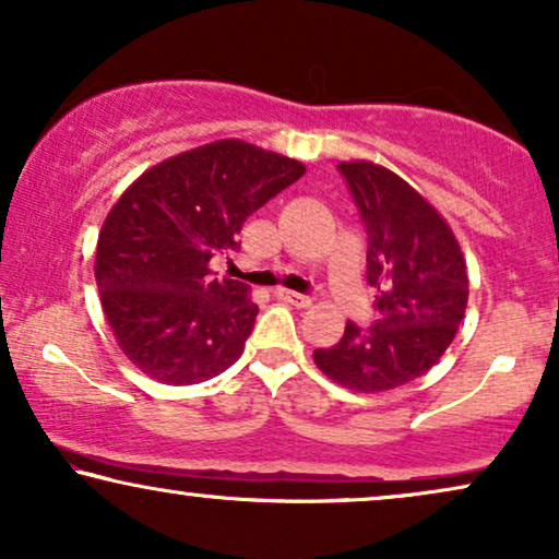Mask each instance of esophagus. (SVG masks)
I'll list each match as a JSON object with an SVG mask.
<instances>
[{
    "instance_id": "obj_1",
    "label": "esophagus",
    "mask_w": 559,
    "mask_h": 559,
    "mask_svg": "<svg viewBox=\"0 0 559 559\" xmlns=\"http://www.w3.org/2000/svg\"><path fill=\"white\" fill-rule=\"evenodd\" d=\"M275 296H278L281 301L292 304V307H296V309H307V307H311L309 296L296 294V292H288V288H278V292H275Z\"/></svg>"
}]
</instances>
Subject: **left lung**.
I'll return each mask as SVG.
<instances>
[{
    "label": "left lung",
    "mask_w": 559,
    "mask_h": 559,
    "mask_svg": "<svg viewBox=\"0 0 559 559\" xmlns=\"http://www.w3.org/2000/svg\"><path fill=\"white\" fill-rule=\"evenodd\" d=\"M368 229V284L378 319L347 322L337 345L314 349L330 381L357 393L399 389L435 368L467 309V265L448 219L412 183L373 160H342Z\"/></svg>",
    "instance_id": "1"
}]
</instances>
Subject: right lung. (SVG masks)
Instances as JSON below:
<instances>
[{
	"label": "right lung",
	"instance_id": "right-lung-1",
	"mask_svg": "<svg viewBox=\"0 0 559 559\" xmlns=\"http://www.w3.org/2000/svg\"><path fill=\"white\" fill-rule=\"evenodd\" d=\"M301 160L227 138L155 163L104 219L94 278L119 349L153 381L225 373L258 317L250 288L212 273L242 222L304 176Z\"/></svg>",
	"mask_w": 559,
	"mask_h": 559
}]
</instances>
